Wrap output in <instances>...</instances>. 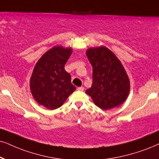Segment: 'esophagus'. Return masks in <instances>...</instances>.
<instances>
[{
    "instance_id": "obj_1",
    "label": "esophagus",
    "mask_w": 159,
    "mask_h": 159,
    "mask_svg": "<svg viewBox=\"0 0 159 159\" xmlns=\"http://www.w3.org/2000/svg\"><path fill=\"white\" fill-rule=\"evenodd\" d=\"M77 89L78 90V91H84V88L82 87V86H81V87H78Z\"/></svg>"
}]
</instances>
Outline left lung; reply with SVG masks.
<instances>
[{"label":"left lung","instance_id":"obj_1","mask_svg":"<svg viewBox=\"0 0 159 159\" xmlns=\"http://www.w3.org/2000/svg\"><path fill=\"white\" fill-rule=\"evenodd\" d=\"M86 53L93 68L92 85L86 93L102 109L121 105L130 91L129 79L121 62L104 46L89 48Z\"/></svg>","mask_w":159,"mask_h":159}]
</instances>
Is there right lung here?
Here are the masks:
<instances>
[{
	"mask_svg": "<svg viewBox=\"0 0 159 159\" xmlns=\"http://www.w3.org/2000/svg\"><path fill=\"white\" fill-rule=\"evenodd\" d=\"M71 53V48L56 46L40 58L34 69L30 81L32 95L48 109L61 106L75 90L71 75L65 70Z\"/></svg>",
	"mask_w": 159,
	"mask_h": 159,
	"instance_id": "obj_1",
	"label": "right lung"
}]
</instances>
